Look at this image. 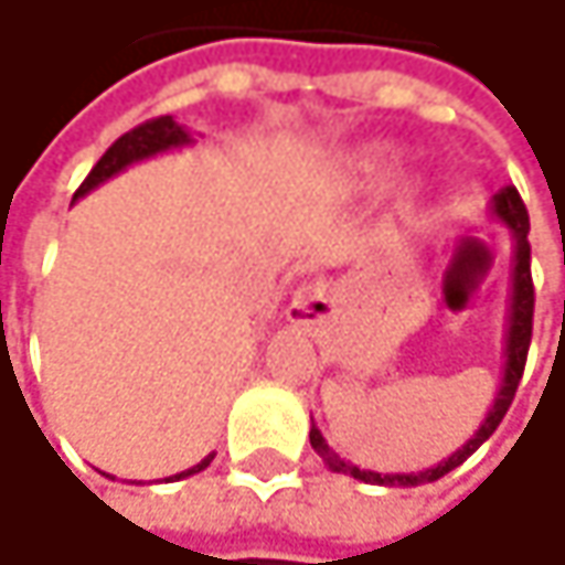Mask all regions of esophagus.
<instances>
[{
    "label": "esophagus",
    "instance_id": "obj_1",
    "mask_svg": "<svg viewBox=\"0 0 565 565\" xmlns=\"http://www.w3.org/2000/svg\"><path fill=\"white\" fill-rule=\"evenodd\" d=\"M327 300H330V287L323 281L300 284V287L294 290V307H297L300 313H313V307H317V303H327Z\"/></svg>",
    "mask_w": 565,
    "mask_h": 565
}]
</instances>
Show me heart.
Returning a JSON list of instances; mask_svg holds the SVG:
<instances>
[{"instance_id":"1","label":"heart","mask_w":565,"mask_h":565,"mask_svg":"<svg viewBox=\"0 0 565 565\" xmlns=\"http://www.w3.org/2000/svg\"><path fill=\"white\" fill-rule=\"evenodd\" d=\"M356 167L363 172H370V175H383V172H390V167H393V157L373 150V153H363V157L356 160Z\"/></svg>"}]
</instances>
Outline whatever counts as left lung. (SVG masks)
Wrapping results in <instances>:
<instances>
[{"instance_id": "left-lung-1", "label": "left lung", "mask_w": 565, "mask_h": 565, "mask_svg": "<svg viewBox=\"0 0 565 565\" xmlns=\"http://www.w3.org/2000/svg\"><path fill=\"white\" fill-rule=\"evenodd\" d=\"M491 212L494 218H501L510 228V238H513V275H510V317H508V333H504V380H501V390L494 395V405L488 408V418L481 422V428L475 431V438H468L455 455H448L445 461H438L435 468H425L418 475H380V471H363L350 461H343L330 445L327 438L320 435L317 425H310V445L313 451L323 458V465L337 475H350L356 481H366V484H383V488H418V484H431L438 478H445L448 471H455L461 461H468L491 435L494 428L501 425V418L508 415L513 393L520 386V376H523V363H526V350H530V337H533V278H530V242H526V232H530V215H526V205L520 199V192L513 185H504L494 199H491Z\"/></svg>"}]
</instances>
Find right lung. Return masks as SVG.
Masks as SVG:
<instances>
[{
  "instance_id": "add662e5",
  "label": "right lung",
  "mask_w": 565,
  "mask_h": 565,
  "mask_svg": "<svg viewBox=\"0 0 565 565\" xmlns=\"http://www.w3.org/2000/svg\"><path fill=\"white\" fill-rule=\"evenodd\" d=\"M189 143H192V134H189L182 124H175L172 117L147 120V124H140V127H134L130 134H124V137L97 160V167L87 172V179H84L81 189L74 192V199L87 195L90 189H97L100 182L114 179L117 172H124L127 167L140 163V160H150V157H157V153H167V150H175V147H189ZM212 458H215V455H205L199 465H192L189 471L172 475V478L179 481V478L199 475V471H205V468L212 465ZM172 478H167V481H172Z\"/></svg>"
}]
</instances>
